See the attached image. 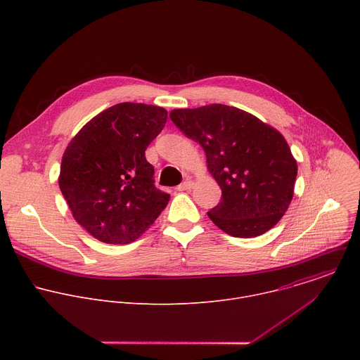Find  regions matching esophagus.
<instances>
[{"mask_svg": "<svg viewBox=\"0 0 360 360\" xmlns=\"http://www.w3.org/2000/svg\"><path fill=\"white\" fill-rule=\"evenodd\" d=\"M192 186H193V181L186 179L185 182H182V184L178 186V191H189V189H192Z\"/></svg>", "mask_w": 360, "mask_h": 360, "instance_id": "esophagus-1", "label": "esophagus"}]
</instances>
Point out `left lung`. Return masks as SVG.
<instances>
[{
  "instance_id": "8db88e82",
  "label": "left lung",
  "mask_w": 360,
  "mask_h": 360,
  "mask_svg": "<svg viewBox=\"0 0 360 360\" xmlns=\"http://www.w3.org/2000/svg\"><path fill=\"white\" fill-rule=\"evenodd\" d=\"M200 143L222 199L208 212L228 235L255 238L274 228L293 198L297 164L283 135L235 107L211 104L169 112Z\"/></svg>"
}]
</instances>
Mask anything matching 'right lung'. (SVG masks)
<instances>
[{"mask_svg": "<svg viewBox=\"0 0 360 360\" xmlns=\"http://www.w3.org/2000/svg\"><path fill=\"white\" fill-rule=\"evenodd\" d=\"M167 118L161 107L122 102L95 115L70 141L60 189L74 219L95 239L129 243L165 210L169 193L153 185L145 149Z\"/></svg>", "mask_w": 360, "mask_h": 360, "instance_id": "1", "label": "right lung"}]
</instances>
